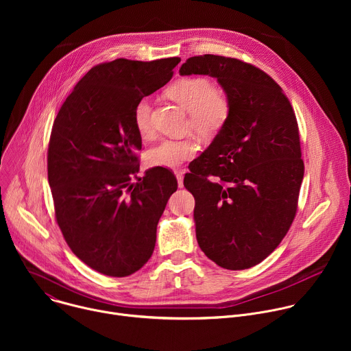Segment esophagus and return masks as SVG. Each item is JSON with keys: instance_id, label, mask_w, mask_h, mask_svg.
<instances>
[{"instance_id": "obj_1", "label": "esophagus", "mask_w": 351, "mask_h": 351, "mask_svg": "<svg viewBox=\"0 0 351 351\" xmlns=\"http://www.w3.org/2000/svg\"><path fill=\"white\" fill-rule=\"evenodd\" d=\"M175 175H176V179H178V186H179V187H183V172L176 171Z\"/></svg>"}]
</instances>
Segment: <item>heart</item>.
I'll return each instance as SVG.
<instances>
[{
	"label": "heart",
	"instance_id": "obj_1",
	"mask_svg": "<svg viewBox=\"0 0 351 351\" xmlns=\"http://www.w3.org/2000/svg\"><path fill=\"white\" fill-rule=\"evenodd\" d=\"M169 95L189 111L190 128L202 136L218 133L230 115V101L225 91L217 88L207 77H184L171 84ZM133 123L140 136L152 134V103L140 98L133 108ZM197 153L191 138H162L149 148L148 162L154 167L178 168Z\"/></svg>",
	"mask_w": 351,
	"mask_h": 351
}]
</instances>
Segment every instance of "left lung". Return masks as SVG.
<instances>
[{"instance_id":"left-lung-1","label":"left lung","mask_w":351,"mask_h":351,"mask_svg":"<svg viewBox=\"0 0 351 351\" xmlns=\"http://www.w3.org/2000/svg\"><path fill=\"white\" fill-rule=\"evenodd\" d=\"M179 73L215 77L230 101L229 119L183 180L195 199L198 245L225 269L252 268L297 213L304 162L293 107L269 75L236 58L191 57Z\"/></svg>"}]
</instances>
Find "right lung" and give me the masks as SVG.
<instances>
[{
  "instance_id": "1",
  "label": "right lung",
  "mask_w": 351,
  "mask_h": 351,
  "mask_svg": "<svg viewBox=\"0 0 351 351\" xmlns=\"http://www.w3.org/2000/svg\"><path fill=\"white\" fill-rule=\"evenodd\" d=\"M179 62L118 58L95 65L54 121L47 169L56 219L73 254L103 275L129 276L149 260L158 221L178 189L162 167L132 179L141 149L133 108L165 86Z\"/></svg>"
}]
</instances>
